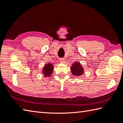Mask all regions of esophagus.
Listing matches in <instances>:
<instances>
[{
	"instance_id": "34e87169",
	"label": "esophagus",
	"mask_w": 123,
	"mask_h": 123,
	"mask_svg": "<svg viewBox=\"0 0 123 123\" xmlns=\"http://www.w3.org/2000/svg\"><path fill=\"white\" fill-rule=\"evenodd\" d=\"M60 62H61V63H64L65 61V60L64 58H61L60 59Z\"/></svg>"
}]
</instances>
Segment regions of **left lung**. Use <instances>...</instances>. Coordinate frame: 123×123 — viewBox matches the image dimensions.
Here are the masks:
<instances>
[{
	"label": "left lung",
	"instance_id": "1",
	"mask_svg": "<svg viewBox=\"0 0 123 123\" xmlns=\"http://www.w3.org/2000/svg\"><path fill=\"white\" fill-rule=\"evenodd\" d=\"M71 71L72 74L75 76H80L84 72V69L80 62H75L72 63V66L71 67Z\"/></svg>",
	"mask_w": 123,
	"mask_h": 123
}]
</instances>
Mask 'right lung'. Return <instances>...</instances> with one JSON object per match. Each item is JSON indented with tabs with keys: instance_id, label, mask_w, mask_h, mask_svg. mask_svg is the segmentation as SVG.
I'll list each match as a JSON object with an SVG mask.
<instances>
[{
	"instance_id": "add662e5",
	"label": "right lung",
	"mask_w": 123,
	"mask_h": 123,
	"mask_svg": "<svg viewBox=\"0 0 123 123\" xmlns=\"http://www.w3.org/2000/svg\"><path fill=\"white\" fill-rule=\"evenodd\" d=\"M53 65L51 63H48L45 65L42 70V73L44 74V77H49L51 76L53 71Z\"/></svg>"
}]
</instances>
